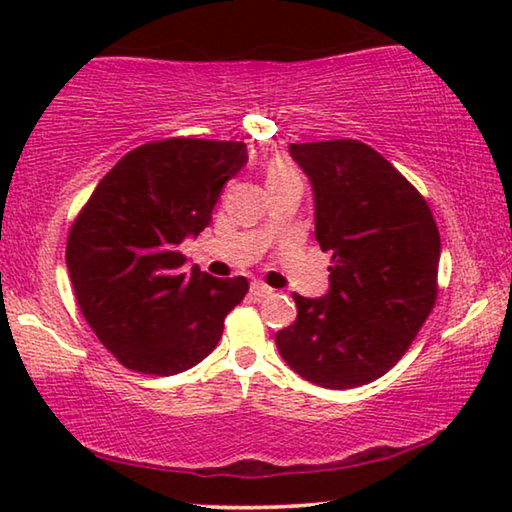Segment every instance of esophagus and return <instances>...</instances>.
<instances>
[{"label":"esophagus","instance_id":"1","mask_svg":"<svg viewBox=\"0 0 512 512\" xmlns=\"http://www.w3.org/2000/svg\"><path fill=\"white\" fill-rule=\"evenodd\" d=\"M250 293H253V296L257 298V300H262V298H268L273 293V289L271 287H266L264 282H253L250 284Z\"/></svg>","mask_w":512,"mask_h":512}]
</instances>
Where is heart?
Instances as JSON below:
<instances>
[{
    "mask_svg": "<svg viewBox=\"0 0 512 512\" xmlns=\"http://www.w3.org/2000/svg\"><path fill=\"white\" fill-rule=\"evenodd\" d=\"M275 171H280V169H275Z\"/></svg>",
    "mask_w": 512,
    "mask_h": 512,
    "instance_id": "1",
    "label": "heart"
}]
</instances>
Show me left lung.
Returning <instances> with one entry per match:
<instances>
[{
    "label": "left lung",
    "mask_w": 512,
    "mask_h": 512,
    "mask_svg": "<svg viewBox=\"0 0 512 512\" xmlns=\"http://www.w3.org/2000/svg\"><path fill=\"white\" fill-rule=\"evenodd\" d=\"M314 189L316 241L332 250L329 291L302 298L275 334L300 377L332 391L363 386L404 357L438 296L440 235L429 205L359 140L291 144Z\"/></svg>",
    "instance_id": "left-lung-1"
}]
</instances>
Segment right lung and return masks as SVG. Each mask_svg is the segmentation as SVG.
I'll return each mask as SVG.
<instances>
[{"instance_id": "1", "label": "right lung", "mask_w": 512, "mask_h": 512, "mask_svg": "<svg viewBox=\"0 0 512 512\" xmlns=\"http://www.w3.org/2000/svg\"><path fill=\"white\" fill-rule=\"evenodd\" d=\"M246 162L244 142H149L101 178L76 216L65 253L74 296L121 366L169 377L216 348L248 280L187 271L180 244L210 225Z\"/></svg>"}]
</instances>
